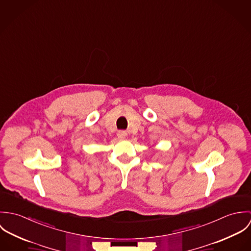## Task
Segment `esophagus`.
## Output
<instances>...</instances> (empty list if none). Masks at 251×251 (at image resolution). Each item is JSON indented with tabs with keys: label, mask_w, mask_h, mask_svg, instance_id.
Returning <instances> with one entry per match:
<instances>
[{
	"label": "esophagus",
	"mask_w": 251,
	"mask_h": 251,
	"mask_svg": "<svg viewBox=\"0 0 251 251\" xmlns=\"http://www.w3.org/2000/svg\"><path fill=\"white\" fill-rule=\"evenodd\" d=\"M117 135H118V137L120 138V139H125L126 137V131H123V130H120V131H118V133H117Z\"/></svg>",
	"instance_id": "34e87169"
}]
</instances>
